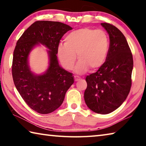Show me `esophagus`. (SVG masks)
Masks as SVG:
<instances>
[{
  "label": "esophagus",
  "instance_id": "esophagus-1",
  "mask_svg": "<svg viewBox=\"0 0 146 146\" xmlns=\"http://www.w3.org/2000/svg\"><path fill=\"white\" fill-rule=\"evenodd\" d=\"M74 79H75V81L76 82V81L80 80V77L78 76H74Z\"/></svg>",
  "mask_w": 146,
  "mask_h": 146
}]
</instances>
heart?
Here are the masks:
<instances>
[{
  "label": "heart",
  "mask_w": 146,
  "mask_h": 146,
  "mask_svg": "<svg viewBox=\"0 0 146 146\" xmlns=\"http://www.w3.org/2000/svg\"><path fill=\"white\" fill-rule=\"evenodd\" d=\"M110 40L105 31L84 28L71 31L64 38V45H60L58 55L65 69L73 68L78 57L79 62L75 71L83 73L88 68L96 70L101 68L106 60Z\"/></svg>",
  "instance_id": "1"
}]
</instances>
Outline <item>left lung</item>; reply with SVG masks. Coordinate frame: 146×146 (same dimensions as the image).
Returning a JSON list of instances; mask_svg holds the SVG:
<instances>
[{"label":"left lung","mask_w":146,"mask_h":146,"mask_svg":"<svg viewBox=\"0 0 146 146\" xmlns=\"http://www.w3.org/2000/svg\"><path fill=\"white\" fill-rule=\"evenodd\" d=\"M101 25L109 34V51L104 64L85 78L84 99L90 110L105 115L116 110L127 99L132 85L133 61L121 31L107 23Z\"/></svg>","instance_id":"1"}]
</instances>
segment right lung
Segmentation results:
<instances>
[{
  "mask_svg": "<svg viewBox=\"0 0 146 146\" xmlns=\"http://www.w3.org/2000/svg\"><path fill=\"white\" fill-rule=\"evenodd\" d=\"M73 28L58 21H37L23 33L13 54L12 75L16 89L31 109L40 114L53 112L64 101L66 92L74 83L73 74L59 65L56 54L59 42ZM41 43L50 49V66L42 75L30 70V51Z\"/></svg>",
  "mask_w": 146,
  "mask_h": 146,
  "instance_id": "obj_1",
  "label": "right lung"
}]
</instances>
